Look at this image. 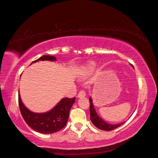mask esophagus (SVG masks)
Listing matches in <instances>:
<instances>
[{
    "label": "esophagus",
    "instance_id": "1",
    "mask_svg": "<svg viewBox=\"0 0 158 158\" xmlns=\"http://www.w3.org/2000/svg\"><path fill=\"white\" fill-rule=\"evenodd\" d=\"M86 92H85L84 91H83V90H81V91H80L79 93H78V96L79 98H82V97H84L86 96Z\"/></svg>",
    "mask_w": 158,
    "mask_h": 158
}]
</instances>
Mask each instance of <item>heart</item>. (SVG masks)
<instances>
[{
  "label": "heart",
  "mask_w": 158,
  "mask_h": 158,
  "mask_svg": "<svg viewBox=\"0 0 158 158\" xmlns=\"http://www.w3.org/2000/svg\"><path fill=\"white\" fill-rule=\"evenodd\" d=\"M96 64L94 62H90L84 67L82 71H83V72L85 74L89 73V72H91L94 71L95 68H96Z\"/></svg>",
  "instance_id": "heart-1"
}]
</instances>
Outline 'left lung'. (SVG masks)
Returning <instances> with one entry per match:
<instances>
[{
	"label": "left lung",
	"mask_w": 158,
	"mask_h": 158,
	"mask_svg": "<svg viewBox=\"0 0 158 158\" xmlns=\"http://www.w3.org/2000/svg\"><path fill=\"white\" fill-rule=\"evenodd\" d=\"M89 102H90V117H91V120L92 123L94 124V126H96L97 128L99 129L104 130V131H111L114 129L117 128L119 126H121L122 124L124 123L118 124H110L107 123L102 120L98 115L97 114L96 110H95L94 104H93V101L91 98H89Z\"/></svg>",
	"instance_id": "obj_1"
}]
</instances>
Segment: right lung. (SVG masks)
<instances>
[{
  "instance_id": "1",
  "label": "right lung",
  "mask_w": 158,
  "mask_h": 158,
  "mask_svg": "<svg viewBox=\"0 0 158 158\" xmlns=\"http://www.w3.org/2000/svg\"><path fill=\"white\" fill-rule=\"evenodd\" d=\"M40 60L56 61V57L51 56H43L32 62ZM72 98H62L51 110L44 113H35L27 109L22 102L20 95L18 94L19 107L22 117L28 126L36 131L41 134H52L60 131L67 124L69 110L75 102Z\"/></svg>"
}]
</instances>
